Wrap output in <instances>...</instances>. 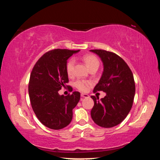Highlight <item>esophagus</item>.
Wrapping results in <instances>:
<instances>
[{
    "instance_id": "1",
    "label": "esophagus",
    "mask_w": 160,
    "mask_h": 160,
    "mask_svg": "<svg viewBox=\"0 0 160 160\" xmlns=\"http://www.w3.org/2000/svg\"><path fill=\"white\" fill-rule=\"evenodd\" d=\"M81 97H82V98H87V97H89V95H88V94H87L82 93V94H81Z\"/></svg>"
}]
</instances>
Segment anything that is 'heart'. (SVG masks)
<instances>
[{"mask_svg":"<svg viewBox=\"0 0 160 160\" xmlns=\"http://www.w3.org/2000/svg\"><path fill=\"white\" fill-rule=\"evenodd\" d=\"M83 61H85L87 66L90 70L93 68H98L99 66V61L95 56L92 55V54H88V55H85L82 57ZM75 61L74 58H70L68 61H67L66 64V73L68 76H71L73 74V70L75 67ZM90 84V81L84 80H78L75 82L74 85L78 90L85 92L88 90V86Z\"/></svg>","mask_w":160,"mask_h":160,"instance_id":"heart-1","label":"heart"}]
</instances>
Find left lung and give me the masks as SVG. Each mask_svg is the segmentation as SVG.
Here are the masks:
<instances>
[{
    "instance_id": "1",
    "label": "left lung",
    "mask_w": 160,
    "mask_h": 160,
    "mask_svg": "<svg viewBox=\"0 0 160 160\" xmlns=\"http://www.w3.org/2000/svg\"><path fill=\"white\" fill-rule=\"evenodd\" d=\"M90 51L97 53L104 65L102 75L93 92L107 94L101 99L91 96L94 102L91 116L98 126L112 128L122 122L131 109L135 92L133 75L123 59L115 53L102 49Z\"/></svg>"
}]
</instances>
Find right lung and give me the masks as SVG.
Returning a JSON list of instances; mask_svg holds the SVG:
<instances>
[{
  "label": "right lung",
  "mask_w": 160,
  "mask_h": 160,
  "mask_svg": "<svg viewBox=\"0 0 160 160\" xmlns=\"http://www.w3.org/2000/svg\"><path fill=\"white\" fill-rule=\"evenodd\" d=\"M79 50L56 48L45 53L33 67L29 78V96L35 115L43 125L59 130L71 122L72 109L80 98L79 92L67 96L59 95L62 88L67 85V60Z\"/></svg>",
  "instance_id": "1"
}]
</instances>
